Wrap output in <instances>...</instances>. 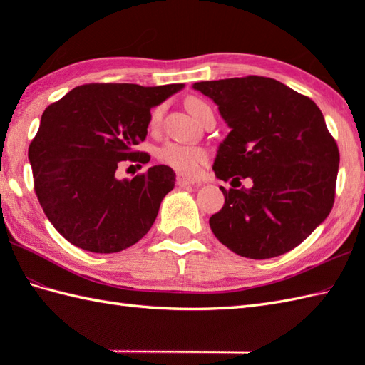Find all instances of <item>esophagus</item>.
Segmentation results:
<instances>
[{"mask_svg":"<svg viewBox=\"0 0 365 365\" xmlns=\"http://www.w3.org/2000/svg\"><path fill=\"white\" fill-rule=\"evenodd\" d=\"M177 185H178V187H180V188H185V187H190V185H196V182L191 180V178L183 177V175H178V177H177Z\"/></svg>","mask_w":365,"mask_h":365,"instance_id":"1","label":"esophagus"}]
</instances>
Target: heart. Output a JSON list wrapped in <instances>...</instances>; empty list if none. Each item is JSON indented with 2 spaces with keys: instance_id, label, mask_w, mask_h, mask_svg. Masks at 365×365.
<instances>
[{
  "instance_id": "heart-1",
  "label": "heart",
  "mask_w": 365,
  "mask_h": 365,
  "mask_svg": "<svg viewBox=\"0 0 365 365\" xmlns=\"http://www.w3.org/2000/svg\"><path fill=\"white\" fill-rule=\"evenodd\" d=\"M207 105L199 98H190L187 102L188 111L197 118L200 110L205 108ZM161 119V108L152 111L150 115V125L155 127ZM158 160L169 168H173L177 173L183 175H196L199 173L200 166L207 161V152L202 147L191 145V144H180L174 141H168L163 144L157 150Z\"/></svg>"
}]
</instances>
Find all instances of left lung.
<instances>
[{"label": "left lung", "instance_id": "8db88e82", "mask_svg": "<svg viewBox=\"0 0 365 365\" xmlns=\"http://www.w3.org/2000/svg\"><path fill=\"white\" fill-rule=\"evenodd\" d=\"M192 89L213 100L230 128L215 175L252 180L247 190L220 187L224 207L210 218L215 237L247 259L292 251L334 204L340 158L320 108L265 76L200 81Z\"/></svg>", "mask_w": 365, "mask_h": 365}]
</instances>
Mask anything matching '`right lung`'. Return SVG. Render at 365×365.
I'll use <instances>...</instances> for the list:
<instances>
[{
	"label": "right lung",
	"instance_id": "1",
	"mask_svg": "<svg viewBox=\"0 0 365 365\" xmlns=\"http://www.w3.org/2000/svg\"><path fill=\"white\" fill-rule=\"evenodd\" d=\"M183 88L84 84L43 111L28 158L38 202L67 242L111 254L150 230L174 170L158 165L122 180L115 170L120 161H149L135 147L147 136L150 110Z\"/></svg>",
	"mask_w": 365,
	"mask_h": 365
}]
</instances>
